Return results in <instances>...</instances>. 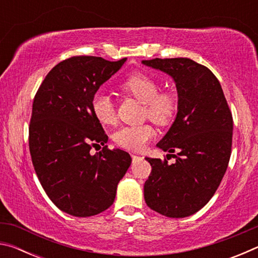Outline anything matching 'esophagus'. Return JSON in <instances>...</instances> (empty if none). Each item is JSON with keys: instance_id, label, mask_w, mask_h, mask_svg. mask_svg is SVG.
I'll return each mask as SVG.
<instances>
[{"instance_id": "esophagus-1", "label": "esophagus", "mask_w": 258, "mask_h": 258, "mask_svg": "<svg viewBox=\"0 0 258 258\" xmlns=\"http://www.w3.org/2000/svg\"><path fill=\"white\" fill-rule=\"evenodd\" d=\"M132 159H133V161L141 160V159H143V157H141V156H138V155H132Z\"/></svg>"}]
</instances>
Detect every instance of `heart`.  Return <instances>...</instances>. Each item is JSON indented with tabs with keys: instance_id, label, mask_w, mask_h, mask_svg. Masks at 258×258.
Segmentation results:
<instances>
[{
	"instance_id": "1",
	"label": "heart",
	"mask_w": 258,
	"mask_h": 258,
	"mask_svg": "<svg viewBox=\"0 0 258 258\" xmlns=\"http://www.w3.org/2000/svg\"><path fill=\"white\" fill-rule=\"evenodd\" d=\"M123 92L132 95L145 104L146 116L154 123L166 125L173 119L177 110V99L171 92H159V85L151 76L143 73H134L120 85ZM91 110L100 124L115 123V108L110 97L104 92L94 93L91 100ZM155 130L149 125L124 126L113 134V141L124 149L139 151L155 137Z\"/></svg>"
}]
</instances>
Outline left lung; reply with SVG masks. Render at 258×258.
Instances as JSON below:
<instances>
[{
    "mask_svg": "<svg viewBox=\"0 0 258 258\" xmlns=\"http://www.w3.org/2000/svg\"><path fill=\"white\" fill-rule=\"evenodd\" d=\"M171 76L177 90L176 118L157 143L177 152L176 161L148 158L151 173L145 200L161 215L182 218L197 213L215 194L228 168L232 146V113L220 82L207 67L187 58L142 60Z\"/></svg>",
    "mask_w": 258,
    "mask_h": 258,
    "instance_id": "obj_1",
    "label": "left lung"
}]
</instances>
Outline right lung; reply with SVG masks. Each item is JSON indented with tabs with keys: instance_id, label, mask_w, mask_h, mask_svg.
Returning a JSON list of instances; mask_svg holds the SVG:
<instances>
[{
	"instance_id": "add662e5",
	"label": "right lung",
	"mask_w": 258,
	"mask_h": 258,
	"mask_svg": "<svg viewBox=\"0 0 258 258\" xmlns=\"http://www.w3.org/2000/svg\"><path fill=\"white\" fill-rule=\"evenodd\" d=\"M126 58L108 61L78 55L51 69L33 102L29 151L43 189L60 211L89 217L113 204L132 158L108 149V137L91 110L99 87L119 71ZM103 150L91 155L92 146Z\"/></svg>"
}]
</instances>
